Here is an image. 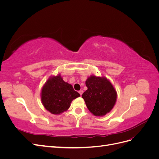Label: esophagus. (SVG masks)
Masks as SVG:
<instances>
[{
	"mask_svg": "<svg viewBox=\"0 0 159 159\" xmlns=\"http://www.w3.org/2000/svg\"><path fill=\"white\" fill-rule=\"evenodd\" d=\"M83 92H84V91H83L82 89H81V90H80V91H79V93L80 94V95H82Z\"/></svg>",
	"mask_w": 159,
	"mask_h": 159,
	"instance_id": "esophagus-1",
	"label": "esophagus"
}]
</instances>
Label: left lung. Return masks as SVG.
Segmentation results:
<instances>
[{
	"instance_id": "left-lung-1",
	"label": "left lung",
	"mask_w": 159,
	"mask_h": 159,
	"mask_svg": "<svg viewBox=\"0 0 159 159\" xmlns=\"http://www.w3.org/2000/svg\"><path fill=\"white\" fill-rule=\"evenodd\" d=\"M88 89L81 95L89 111L95 116H104L113 108L117 91L105 77L91 75L85 81Z\"/></svg>"
}]
</instances>
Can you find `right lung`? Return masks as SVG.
Masks as SVG:
<instances>
[{"label":"right lung","instance_id":"right-lung-1","mask_svg":"<svg viewBox=\"0 0 159 159\" xmlns=\"http://www.w3.org/2000/svg\"><path fill=\"white\" fill-rule=\"evenodd\" d=\"M80 96L71 84L65 82L60 74L49 78L41 91L43 105L54 115H60L68 110L72 101Z\"/></svg>","mask_w":159,"mask_h":159}]
</instances>
